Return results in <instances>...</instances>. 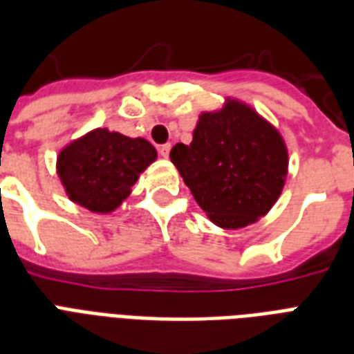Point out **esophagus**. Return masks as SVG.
<instances>
[{
  "instance_id": "esophagus-1",
  "label": "esophagus",
  "mask_w": 354,
  "mask_h": 354,
  "mask_svg": "<svg viewBox=\"0 0 354 354\" xmlns=\"http://www.w3.org/2000/svg\"><path fill=\"white\" fill-rule=\"evenodd\" d=\"M158 150H160L161 158H169V152H171V145H169V143L161 145V147Z\"/></svg>"
}]
</instances>
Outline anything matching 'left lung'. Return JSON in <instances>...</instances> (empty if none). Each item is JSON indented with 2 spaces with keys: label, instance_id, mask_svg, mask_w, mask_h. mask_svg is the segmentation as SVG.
I'll return each instance as SVG.
<instances>
[{
  "label": "left lung",
  "instance_id": "1",
  "mask_svg": "<svg viewBox=\"0 0 354 354\" xmlns=\"http://www.w3.org/2000/svg\"><path fill=\"white\" fill-rule=\"evenodd\" d=\"M171 161L196 204L224 230L246 227L266 215L288 174L279 130L236 99L200 113L193 141L172 147Z\"/></svg>",
  "mask_w": 354,
  "mask_h": 354
}]
</instances>
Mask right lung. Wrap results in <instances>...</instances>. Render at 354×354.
<instances>
[{"label":"right lung","mask_w":354,"mask_h":354,"mask_svg":"<svg viewBox=\"0 0 354 354\" xmlns=\"http://www.w3.org/2000/svg\"><path fill=\"white\" fill-rule=\"evenodd\" d=\"M156 158L147 139L95 128L60 150L57 174L71 202L108 215L130 196L139 174Z\"/></svg>","instance_id":"right-lung-1"}]
</instances>
